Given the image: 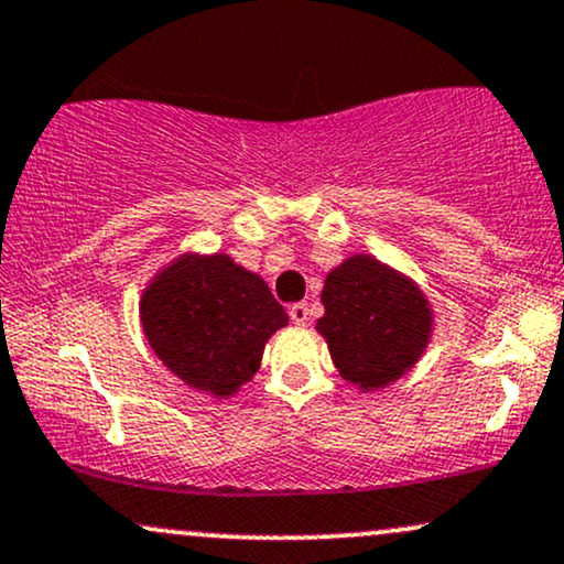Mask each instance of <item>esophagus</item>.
I'll return each instance as SVG.
<instances>
[{"instance_id": "34e87169", "label": "esophagus", "mask_w": 564, "mask_h": 564, "mask_svg": "<svg viewBox=\"0 0 564 564\" xmlns=\"http://www.w3.org/2000/svg\"><path fill=\"white\" fill-rule=\"evenodd\" d=\"M289 315H291V321L296 323V326H307V321H310V310H307V304H304V302L291 304V307H289Z\"/></svg>"}]
</instances>
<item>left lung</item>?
<instances>
[{
	"instance_id": "1",
	"label": "left lung",
	"mask_w": 564,
	"mask_h": 564,
	"mask_svg": "<svg viewBox=\"0 0 564 564\" xmlns=\"http://www.w3.org/2000/svg\"><path fill=\"white\" fill-rule=\"evenodd\" d=\"M315 328L341 379L373 392L411 371L435 328V313L413 278L371 254L341 260L323 283Z\"/></svg>"
}]
</instances>
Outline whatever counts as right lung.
Segmentation results:
<instances>
[{
    "mask_svg": "<svg viewBox=\"0 0 564 564\" xmlns=\"http://www.w3.org/2000/svg\"><path fill=\"white\" fill-rule=\"evenodd\" d=\"M148 345L177 379L230 398L257 373L268 339L289 323L260 275L230 254L185 251L140 296Z\"/></svg>",
    "mask_w": 564,
    "mask_h": 564,
    "instance_id": "add662e5",
    "label": "right lung"
}]
</instances>
